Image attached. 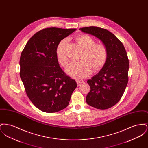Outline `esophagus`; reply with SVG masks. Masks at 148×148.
Returning a JSON list of instances; mask_svg holds the SVG:
<instances>
[{
  "label": "esophagus",
  "mask_w": 148,
  "mask_h": 148,
  "mask_svg": "<svg viewBox=\"0 0 148 148\" xmlns=\"http://www.w3.org/2000/svg\"><path fill=\"white\" fill-rule=\"evenodd\" d=\"M77 85L78 86H80V85H81L83 84L84 83V81L77 80Z\"/></svg>",
  "instance_id": "1"
}]
</instances>
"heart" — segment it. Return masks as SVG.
<instances>
[{
    "mask_svg": "<svg viewBox=\"0 0 148 148\" xmlns=\"http://www.w3.org/2000/svg\"><path fill=\"white\" fill-rule=\"evenodd\" d=\"M75 40L84 50L80 58L81 61L71 63L66 69L67 73L74 78H84L92 74V69L94 71L101 70L108 58L106 45L102 43H96L93 38L85 34L77 35ZM67 42L66 39L62 40L57 45L56 51L58 62L65 68L68 65L66 54Z\"/></svg>",
    "mask_w": 148,
    "mask_h": 148,
    "instance_id": "heart-1",
    "label": "heart"
}]
</instances>
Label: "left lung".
I'll use <instances>...</instances> for the list:
<instances>
[{"label": "left lung", "mask_w": 148, "mask_h": 148, "mask_svg": "<svg viewBox=\"0 0 148 148\" xmlns=\"http://www.w3.org/2000/svg\"><path fill=\"white\" fill-rule=\"evenodd\" d=\"M79 29L96 36L107 48L108 58L104 66L87 81L90 91L86 101L97 109H109L119 101L127 84L129 62L126 50L116 36L106 29L97 27Z\"/></svg>", "instance_id": "1"}]
</instances>
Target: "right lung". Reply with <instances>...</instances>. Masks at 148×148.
<instances>
[{"label":"right lung","mask_w":148,"mask_h":148,"mask_svg":"<svg viewBox=\"0 0 148 148\" xmlns=\"http://www.w3.org/2000/svg\"><path fill=\"white\" fill-rule=\"evenodd\" d=\"M76 29L48 28L33 35L20 58V76L32 103L45 113H56L68 106L77 86L68 76L56 59L58 43Z\"/></svg>","instance_id":"right-lung-1"}]
</instances>
